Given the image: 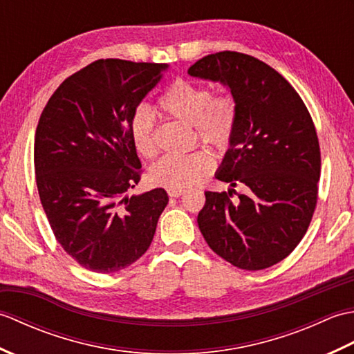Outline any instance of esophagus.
<instances>
[{
  "label": "esophagus",
  "instance_id": "34e87169",
  "mask_svg": "<svg viewBox=\"0 0 354 354\" xmlns=\"http://www.w3.org/2000/svg\"><path fill=\"white\" fill-rule=\"evenodd\" d=\"M167 193H169V196H170V198H179V196H181V194L184 193V190H178V189H169V190H167Z\"/></svg>",
  "mask_w": 354,
  "mask_h": 354
}]
</instances>
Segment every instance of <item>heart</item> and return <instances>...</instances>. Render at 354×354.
Segmentation results:
<instances>
[{
    "instance_id": "obj_1",
    "label": "heart",
    "mask_w": 354,
    "mask_h": 354,
    "mask_svg": "<svg viewBox=\"0 0 354 354\" xmlns=\"http://www.w3.org/2000/svg\"><path fill=\"white\" fill-rule=\"evenodd\" d=\"M165 114L192 124L201 142L217 150H227L236 135L239 109L230 93L212 91L196 82L179 79L173 82L160 102ZM129 133L137 152L145 158L158 153L155 137V118L147 108L133 111ZM214 155L208 150H196L187 155H165L150 170V179L165 189L183 190L199 183L214 169Z\"/></svg>"
}]
</instances>
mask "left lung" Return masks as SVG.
Listing matches in <instances>:
<instances>
[{
	"mask_svg": "<svg viewBox=\"0 0 354 354\" xmlns=\"http://www.w3.org/2000/svg\"><path fill=\"white\" fill-rule=\"evenodd\" d=\"M189 74L222 82L236 99V135L216 178L248 187L246 194L205 192L199 230L231 265L272 266L301 242L317 208L321 150L313 120L289 82L250 55L214 53Z\"/></svg>",
	"mask_w": 354,
	"mask_h": 354,
	"instance_id": "obj_1",
	"label": "left lung"
}]
</instances>
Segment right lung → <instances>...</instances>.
<instances>
[{
	"label": "right lung",
	"mask_w": 354,
	"mask_h": 354,
	"mask_svg": "<svg viewBox=\"0 0 354 354\" xmlns=\"http://www.w3.org/2000/svg\"><path fill=\"white\" fill-rule=\"evenodd\" d=\"M167 64L99 59L45 104L35 173L53 234L82 268L112 274L145 254L169 202L164 189L127 196L141 179L129 122Z\"/></svg>",
	"instance_id": "obj_1"
}]
</instances>
